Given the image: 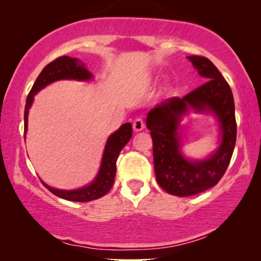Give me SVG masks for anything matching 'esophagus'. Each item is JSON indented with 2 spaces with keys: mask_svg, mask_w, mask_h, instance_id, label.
<instances>
[{
  "mask_svg": "<svg viewBox=\"0 0 261 261\" xmlns=\"http://www.w3.org/2000/svg\"><path fill=\"white\" fill-rule=\"evenodd\" d=\"M144 128H145V122H144V120L141 119V117H138V119L134 120L133 129L135 132H140V130L144 129Z\"/></svg>",
  "mask_w": 261,
  "mask_h": 261,
  "instance_id": "esophagus-1",
  "label": "esophagus"
}]
</instances>
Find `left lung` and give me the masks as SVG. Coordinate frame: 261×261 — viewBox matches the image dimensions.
I'll return each instance as SVG.
<instances>
[{
  "label": "left lung",
  "instance_id": "left-lung-1",
  "mask_svg": "<svg viewBox=\"0 0 261 261\" xmlns=\"http://www.w3.org/2000/svg\"><path fill=\"white\" fill-rule=\"evenodd\" d=\"M197 72L208 80L183 98L171 97L149 110L146 126L151 130L156 181L171 195L187 197L197 195L219 183L223 177L237 141V120L231 89L217 67L208 58L188 57ZM189 108L208 110L220 122V147L205 161L192 162L180 153L177 128Z\"/></svg>",
  "mask_w": 261,
  "mask_h": 261
}]
</instances>
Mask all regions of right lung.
<instances>
[{"label":"right lung","mask_w":261,"mask_h":261,"mask_svg":"<svg viewBox=\"0 0 261 261\" xmlns=\"http://www.w3.org/2000/svg\"><path fill=\"white\" fill-rule=\"evenodd\" d=\"M92 78V74L89 72L85 67V64L82 63L77 58L63 56L59 57L47 64L39 74L37 81L32 87L30 94L26 99V107H24V133L27 130L28 113L33 103L34 95L40 91L46 85L56 81L60 80H76V81H89ZM132 138V124L129 122L123 123L115 133H113L108 138L103 158L99 167L98 174L88 187L77 189V190H59L48 187L44 181H41L53 195L58 196L60 198L67 199L73 202H90L94 199L101 198L106 194H108L114 184L116 174V160L119 156L121 149H122Z\"/></svg>","instance_id":"obj_1"}]
</instances>
